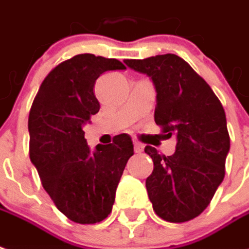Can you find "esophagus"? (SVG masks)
Masks as SVG:
<instances>
[{
  "instance_id": "1",
  "label": "esophagus",
  "mask_w": 249,
  "mask_h": 249,
  "mask_svg": "<svg viewBox=\"0 0 249 249\" xmlns=\"http://www.w3.org/2000/svg\"><path fill=\"white\" fill-rule=\"evenodd\" d=\"M133 148H135V152L136 154H142V149H144V147H142V142H133Z\"/></svg>"
}]
</instances>
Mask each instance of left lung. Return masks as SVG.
<instances>
[{
	"mask_svg": "<svg viewBox=\"0 0 249 249\" xmlns=\"http://www.w3.org/2000/svg\"><path fill=\"white\" fill-rule=\"evenodd\" d=\"M151 76L156 89L155 123L167 137L177 135L171 156L147 145L154 171L145 180L155 213L168 222H186L208 208L225 177L231 147L221 102L202 76L178 55L125 59Z\"/></svg>",
	"mask_w": 249,
	"mask_h": 249,
	"instance_id": "left-lung-1",
	"label": "left lung"
}]
</instances>
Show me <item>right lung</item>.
<instances>
[{"mask_svg":"<svg viewBox=\"0 0 249 249\" xmlns=\"http://www.w3.org/2000/svg\"><path fill=\"white\" fill-rule=\"evenodd\" d=\"M124 69L117 59L75 55L48 72L31 107V161L55 206L76 224H97L110 214L120 178L133 155L126 133L91 152L82 129L100 110L94 95L98 76Z\"/></svg>","mask_w":249,"mask_h":249,"instance_id":"obj_1","label":"right lung"}]
</instances>
